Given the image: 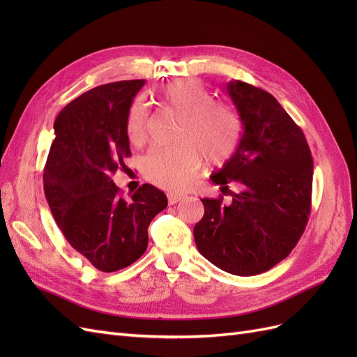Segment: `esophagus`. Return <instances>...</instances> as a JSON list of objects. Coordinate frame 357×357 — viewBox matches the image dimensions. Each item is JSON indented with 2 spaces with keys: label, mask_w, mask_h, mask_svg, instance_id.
<instances>
[{
  "label": "esophagus",
  "mask_w": 357,
  "mask_h": 357,
  "mask_svg": "<svg viewBox=\"0 0 357 357\" xmlns=\"http://www.w3.org/2000/svg\"><path fill=\"white\" fill-rule=\"evenodd\" d=\"M186 198V195L185 193H168V202H169V205H174V204H177V202H180V201H183Z\"/></svg>",
  "instance_id": "obj_1"
}]
</instances>
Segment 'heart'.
<instances>
[{"instance_id": "1", "label": "heart", "mask_w": 357, "mask_h": 357, "mask_svg": "<svg viewBox=\"0 0 357 357\" xmlns=\"http://www.w3.org/2000/svg\"><path fill=\"white\" fill-rule=\"evenodd\" d=\"M159 101L181 113L176 146H155L142 159L144 177L159 188L180 190L189 185L204 164L225 162L238 147L241 121L234 107L213 100L195 79H178L159 91ZM125 132L129 143L143 144L147 135V107L135 100L126 113Z\"/></svg>"}]
</instances>
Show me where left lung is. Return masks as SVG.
Returning a JSON list of instances; mask_svg holds the SVG:
<instances>
[{
	"mask_svg": "<svg viewBox=\"0 0 357 357\" xmlns=\"http://www.w3.org/2000/svg\"><path fill=\"white\" fill-rule=\"evenodd\" d=\"M243 122L235 153L210 178L238 193L201 199L204 218L193 228L199 253L234 275H256L282 262L308 222L312 158L302 129L274 96L248 83L226 84Z\"/></svg>",
	"mask_w": 357,
	"mask_h": 357,
	"instance_id": "left-lung-1",
	"label": "left lung"
}]
</instances>
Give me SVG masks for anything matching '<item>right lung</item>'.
Listing matches in <instances>:
<instances>
[{
    "instance_id": "add662e5",
    "label": "right lung",
    "mask_w": 357,
    "mask_h": 357,
    "mask_svg": "<svg viewBox=\"0 0 357 357\" xmlns=\"http://www.w3.org/2000/svg\"><path fill=\"white\" fill-rule=\"evenodd\" d=\"M146 80L96 86L58 114L43 174L45 195L63 236L102 273L134 264L149 243V225L168 205L165 193L139 186L121 197L112 176L131 156L125 119Z\"/></svg>"
}]
</instances>
